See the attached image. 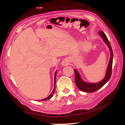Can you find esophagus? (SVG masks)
I'll return each mask as SVG.
<instances>
[{
    "label": "esophagus",
    "mask_w": 125,
    "mask_h": 125,
    "mask_svg": "<svg viewBox=\"0 0 125 125\" xmlns=\"http://www.w3.org/2000/svg\"><path fill=\"white\" fill-rule=\"evenodd\" d=\"M61 63H62V66H66L68 65L69 62L67 60L65 59V60H63V61Z\"/></svg>",
    "instance_id": "34e87169"
}]
</instances>
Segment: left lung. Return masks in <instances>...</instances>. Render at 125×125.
Listing matches in <instances>:
<instances>
[{
  "label": "left lung",
  "instance_id": "8db88e82",
  "mask_svg": "<svg viewBox=\"0 0 125 125\" xmlns=\"http://www.w3.org/2000/svg\"><path fill=\"white\" fill-rule=\"evenodd\" d=\"M99 34L102 37V39L104 41L105 43L106 44L111 52V58L109 59L108 65L107 66V68L106 72V74L104 78L102 81L97 83H88L85 82L82 79L80 74H79V72L76 70L74 69L75 73V84L77 86L78 88L83 92H95L97 90L101 88L110 79L112 74V64H113V52L112 51V48L110 43L107 39V36H106L105 34L102 31H99Z\"/></svg>",
  "mask_w": 125,
  "mask_h": 125
}]
</instances>
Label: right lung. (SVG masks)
I'll return each mask as SVG.
<instances>
[{"instance_id": "1", "label": "right lung", "mask_w": 125, "mask_h": 125, "mask_svg": "<svg viewBox=\"0 0 125 125\" xmlns=\"http://www.w3.org/2000/svg\"><path fill=\"white\" fill-rule=\"evenodd\" d=\"M57 70H56V73H55V76H54V89H53V91H52V93L50 94V95H49L48 96H47V97L45 98V99H42V100H39V101H46L47 100H49L52 97V95H53L54 92H55V83H56V74H57Z\"/></svg>"}]
</instances>
